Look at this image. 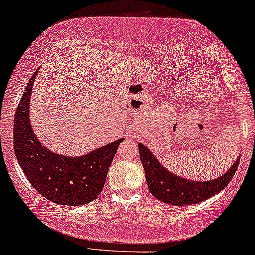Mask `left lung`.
<instances>
[{"mask_svg": "<svg viewBox=\"0 0 255 255\" xmlns=\"http://www.w3.org/2000/svg\"><path fill=\"white\" fill-rule=\"evenodd\" d=\"M138 151L149 192L160 201L174 206L198 204L218 194L233 179L240 161L239 155L231 168L218 179L209 181H194L181 178L167 170L143 144L138 143Z\"/></svg>", "mask_w": 255, "mask_h": 255, "instance_id": "obj_1", "label": "left lung"}]
</instances>
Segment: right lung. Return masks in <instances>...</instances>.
<instances>
[{"label":"right lung","instance_id":"obj_1","mask_svg":"<svg viewBox=\"0 0 255 255\" xmlns=\"http://www.w3.org/2000/svg\"><path fill=\"white\" fill-rule=\"evenodd\" d=\"M29 80L14 120V150L22 170L36 191L60 205L92 202L104 189L108 168L124 138L83 156H63L44 147L31 129L29 102L35 76Z\"/></svg>","mask_w":255,"mask_h":255}]
</instances>
